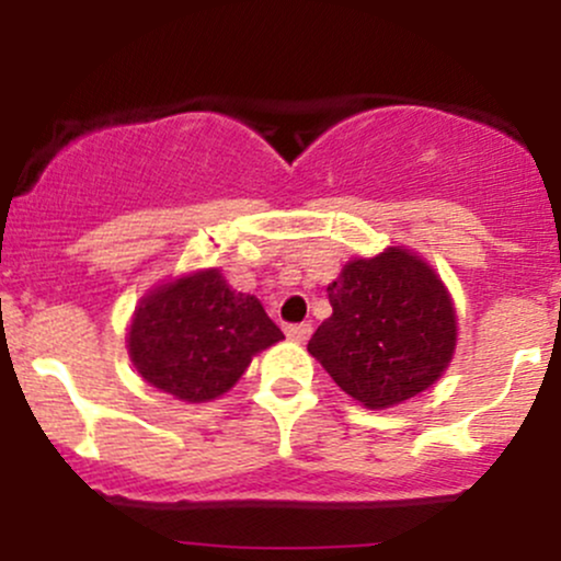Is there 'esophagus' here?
Instances as JSON below:
<instances>
[{
    "label": "esophagus",
    "mask_w": 561,
    "mask_h": 561,
    "mask_svg": "<svg viewBox=\"0 0 561 561\" xmlns=\"http://www.w3.org/2000/svg\"><path fill=\"white\" fill-rule=\"evenodd\" d=\"M285 334L289 340H295V343H306L311 337V324H289L285 327Z\"/></svg>",
    "instance_id": "34e87169"
}]
</instances>
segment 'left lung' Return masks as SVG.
Wrapping results in <instances>:
<instances>
[{
  "instance_id": "1",
  "label": "left lung",
  "mask_w": 561,
  "mask_h": 561,
  "mask_svg": "<svg viewBox=\"0 0 561 561\" xmlns=\"http://www.w3.org/2000/svg\"><path fill=\"white\" fill-rule=\"evenodd\" d=\"M332 317L308 353L366 409H390L433 388L459 337L454 298L414 250L353 259L327 287Z\"/></svg>"
}]
</instances>
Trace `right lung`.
Listing matches in <instances>:
<instances>
[{"mask_svg":"<svg viewBox=\"0 0 561 561\" xmlns=\"http://www.w3.org/2000/svg\"><path fill=\"white\" fill-rule=\"evenodd\" d=\"M285 340L255 295L237 293L221 268L173 276L141 295L126 347L137 375L186 403L224 396L253 356Z\"/></svg>","mask_w":561,"mask_h":561,"instance_id":"obj_1","label":"right lung"}]
</instances>
